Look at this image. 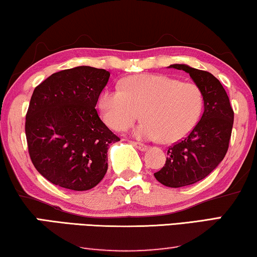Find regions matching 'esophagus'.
Returning <instances> with one entry per match:
<instances>
[{
  "label": "esophagus",
  "instance_id": "obj_1",
  "mask_svg": "<svg viewBox=\"0 0 257 257\" xmlns=\"http://www.w3.org/2000/svg\"><path fill=\"white\" fill-rule=\"evenodd\" d=\"M132 144H133L134 147H136L137 149H139V151H141V152H145V151H147V149H148V146H146V145H144V144H141V142H136V141H133Z\"/></svg>",
  "mask_w": 257,
  "mask_h": 257
}]
</instances>
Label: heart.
<instances>
[{
    "instance_id": "heart-1",
    "label": "heart",
    "mask_w": 257,
    "mask_h": 257,
    "mask_svg": "<svg viewBox=\"0 0 257 257\" xmlns=\"http://www.w3.org/2000/svg\"><path fill=\"white\" fill-rule=\"evenodd\" d=\"M105 124L115 131L131 127L141 112L144 123L134 130L139 139L173 144L195 127L203 110L201 89L192 82L162 74H137L121 81L120 88H105L98 97Z\"/></svg>"
}]
</instances>
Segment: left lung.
Here are the masks:
<instances>
[{
  "label": "left lung",
  "instance_id": "8db88e82",
  "mask_svg": "<svg viewBox=\"0 0 257 257\" xmlns=\"http://www.w3.org/2000/svg\"><path fill=\"white\" fill-rule=\"evenodd\" d=\"M169 68L189 74L203 95L204 111L199 123L183 141L169 148L164 167L154 173L168 187H184L206 178L218 167L228 149L234 112L218 79L207 71L186 64Z\"/></svg>",
  "mask_w": 257,
  "mask_h": 257
}]
</instances>
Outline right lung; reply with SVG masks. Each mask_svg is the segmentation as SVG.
I'll return each instance as SVG.
<instances>
[{"mask_svg":"<svg viewBox=\"0 0 257 257\" xmlns=\"http://www.w3.org/2000/svg\"><path fill=\"white\" fill-rule=\"evenodd\" d=\"M110 72L77 66L51 74L37 86L26 113L30 157L57 186L87 191L103 179L108 148L119 141L95 109Z\"/></svg>","mask_w":257,"mask_h":257,"instance_id":"obj_1","label":"right lung"}]
</instances>
